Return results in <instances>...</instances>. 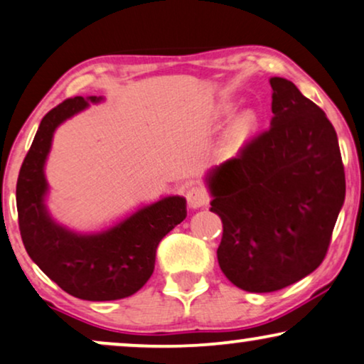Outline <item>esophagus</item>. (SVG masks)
<instances>
[{"mask_svg":"<svg viewBox=\"0 0 364 364\" xmlns=\"http://www.w3.org/2000/svg\"><path fill=\"white\" fill-rule=\"evenodd\" d=\"M186 200H188V206L193 208V210H198V208H203L208 205L210 196H208L205 188L195 186V188H190V190H188Z\"/></svg>","mask_w":364,"mask_h":364,"instance_id":"esophagus-1","label":"esophagus"}]
</instances>
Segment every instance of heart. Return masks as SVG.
Instances as JSON below:
<instances>
[{
  "mask_svg": "<svg viewBox=\"0 0 364 364\" xmlns=\"http://www.w3.org/2000/svg\"><path fill=\"white\" fill-rule=\"evenodd\" d=\"M232 111L231 105L223 106L221 113L230 114ZM259 129V114L255 109L241 111L231 119L230 126L226 128L225 136L221 141V151L225 156H238L248 144L253 141L256 133Z\"/></svg>",
  "mask_w": 364,
  "mask_h": 364,
  "instance_id": "1",
  "label": "heart"
}]
</instances>
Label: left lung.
<instances>
[{
    "instance_id": "1",
    "label": "left lung",
    "mask_w": 364,
    "mask_h": 364,
    "mask_svg": "<svg viewBox=\"0 0 364 364\" xmlns=\"http://www.w3.org/2000/svg\"><path fill=\"white\" fill-rule=\"evenodd\" d=\"M269 129L205 176L223 223L218 263L235 287L271 293L321 264L346 183L333 124L296 85L271 77Z\"/></svg>"
}]
</instances>
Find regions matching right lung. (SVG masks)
Returning <instances> with one entry per match:
<instances>
[{
  "mask_svg": "<svg viewBox=\"0 0 364 364\" xmlns=\"http://www.w3.org/2000/svg\"><path fill=\"white\" fill-rule=\"evenodd\" d=\"M103 101V96H76L53 108L41 119L16 185L19 231L28 255L58 287L86 301H114L139 291L154 271L159 241L186 218V200L178 195L139 206L100 231H76L53 218L45 168L55 132Z\"/></svg>",
  "mask_w": 364,
  "mask_h": 364,
  "instance_id": "obj_1",
  "label": "right lung"
}]
</instances>
